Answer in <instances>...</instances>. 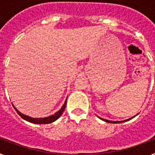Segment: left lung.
I'll list each match as a JSON object with an SVG mask.
<instances>
[{"instance_id": "8db88e82", "label": "left lung", "mask_w": 155, "mask_h": 155, "mask_svg": "<svg viewBox=\"0 0 155 155\" xmlns=\"http://www.w3.org/2000/svg\"><path fill=\"white\" fill-rule=\"evenodd\" d=\"M134 117H132V118L130 119H128V120H124V121H110V120H105V119H102V118H100V117H98V118H100L102 120H103V121L105 122H107V123H109V124H120V123H123V122H126V121H128V120H131V119H133Z\"/></svg>"}]
</instances>
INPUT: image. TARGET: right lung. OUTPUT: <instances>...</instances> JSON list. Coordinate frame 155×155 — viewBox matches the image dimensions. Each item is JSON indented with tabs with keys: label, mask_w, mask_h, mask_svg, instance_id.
Returning a JSON list of instances; mask_svg holds the SVG:
<instances>
[{
	"label": "right lung",
	"mask_w": 155,
	"mask_h": 155,
	"mask_svg": "<svg viewBox=\"0 0 155 155\" xmlns=\"http://www.w3.org/2000/svg\"><path fill=\"white\" fill-rule=\"evenodd\" d=\"M66 105H67V100H66L65 102H64L62 108H61L58 112H57V113H54V114L52 115V116H48V117H44V118H32V117H30V116H26V115H24L21 113H20V112H19V111L18 110L15 106H14V105H13L14 109H15V111L17 112L18 114L21 116L23 120H26V121L30 122V123H32V124H51V123L54 122L55 120H57V119H58L61 115H62V113H64V109H65Z\"/></svg>",
	"instance_id": "obj_1"
}]
</instances>
